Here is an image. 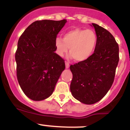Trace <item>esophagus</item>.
<instances>
[{"instance_id":"obj_1","label":"esophagus","mask_w":130,"mask_h":130,"mask_svg":"<svg viewBox=\"0 0 130 130\" xmlns=\"http://www.w3.org/2000/svg\"><path fill=\"white\" fill-rule=\"evenodd\" d=\"M69 67H70L69 63L67 62V61H65V67H66V69H69Z\"/></svg>"}]
</instances>
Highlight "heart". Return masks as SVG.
<instances>
[{
    "instance_id": "1",
    "label": "heart",
    "mask_w": 130,
    "mask_h": 130,
    "mask_svg": "<svg viewBox=\"0 0 130 130\" xmlns=\"http://www.w3.org/2000/svg\"><path fill=\"white\" fill-rule=\"evenodd\" d=\"M98 41V35L94 30L75 28L65 32L63 38H56V53L63 57L69 48L70 58H74L77 61H86L94 53Z\"/></svg>"
}]
</instances>
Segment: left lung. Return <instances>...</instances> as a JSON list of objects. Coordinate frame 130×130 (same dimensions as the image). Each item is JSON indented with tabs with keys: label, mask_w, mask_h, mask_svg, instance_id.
Returning <instances> with one entry per match:
<instances>
[{
	"label": "left lung",
	"mask_w": 130,
	"mask_h": 130,
	"mask_svg": "<svg viewBox=\"0 0 130 130\" xmlns=\"http://www.w3.org/2000/svg\"><path fill=\"white\" fill-rule=\"evenodd\" d=\"M98 37L95 50L88 60L71 65L70 91L76 99L92 104L103 99L114 82L119 61V46L104 27L92 23Z\"/></svg>",
	"instance_id": "1"
}]
</instances>
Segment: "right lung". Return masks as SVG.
<instances>
[{"mask_svg": "<svg viewBox=\"0 0 130 130\" xmlns=\"http://www.w3.org/2000/svg\"><path fill=\"white\" fill-rule=\"evenodd\" d=\"M67 21H36L19 38L15 55L17 78L24 93L33 101L50 96L65 61L56 51L55 40Z\"/></svg>", "mask_w": 130, "mask_h": 130, "instance_id": "add662e5", "label": "right lung"}]
</instances>
